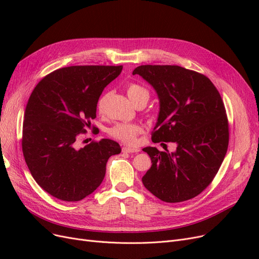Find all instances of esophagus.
Returning a JSON list of instances; mask_svg holds the SVG:
<instances>
[{
    "label": "esophagus",
    "mask_w": 259,
    "mask_h": 259,
    "mask_svg": "<svg viewBox=\"0 0 259 259\" xmlns=\"http://www.w3.org/2000/svg\"><path fill=\"white\" fill-rule=\"evenodd\" d=\"M123 152H128V153H134V152H139L138 148H133V147H123L122 148Z\"/></svg>",
    "instance_id": "34e87169"
}]
</instances>
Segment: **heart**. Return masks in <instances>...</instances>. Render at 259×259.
<instances>
[{
	"instance_id": "1",
	"label": "heart",
	"mask_w": 259,
	"mask_h": 259,
	"mask_svg": "<svg viewBox=\"0 0 259 259\" xmlns=\"http://www.w3.org/2000/svg\"><path fill=\"white\" fill-rule=\"evenodd\" d=\"M126 93L132 103H134L137 98L142 96L149 97L147 90L138 84H130L126 89ZM106 101H107V95H104L99 98L97 103V109L99 111L104 110ZM142 132H143V127L136 123H117L108 130L109 135L117 140H121V142L125 144H134L136 142L137 136Z\"/></svg>"
}]
</instances>
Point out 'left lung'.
<instances>
[{
	"instance_id": "8db88e82",
	"label": "left lung",
	"mask_w": 259,
	"mask_h": 259,
	"mask_svg": "<svg viewBox=\"0 0 259 259\" xmlns=\"http://www.w3.org/2000/svg\"><path fill=\"white\" fill-rule=\"evenodd\" d=\"M138 74L154 89L160 111L152 142H171L175 152L143 150L151 167L143 184L156 198L177 203L197 197L211 183L228 149L226 109L208 77L179 66H139Z\"/></svg>"
}]
</instances>
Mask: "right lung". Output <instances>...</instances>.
Here are the masks:
<instances>
[{
    "mask_svg": "<svg viewBox=\"0 0 259 259\" xmlns=\"http://www.w3.org/2000/svg\"><path fill=\"white\" fill-rule=\"evenodd\" d=\"M122 66H71L38 82L28 100L22 152L42 189L61 201L75 202L103 183L106 164L121 147L104 138L76 149V137L91 127L98 99L119 76Z\"/></svg>",
    "mask_w": 259,
    "mask_h": 259,
    "instance_id": "obj_1",
    "label": "right lung"
}]
</instances>
